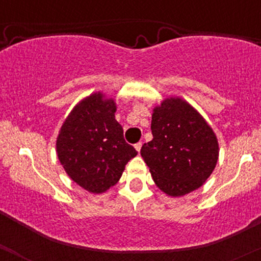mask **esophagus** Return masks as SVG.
I'll return each instance as SVG.
<instances>
[{"label":"esophagus","instance_id":"obj_1","mask_svg":"<svg viewBox=\"0 0 261 261\" xmlns=\"http://www.w3.org/2000/svg\"><path fill=\"white\" fill-rule=\"evenodd\" d=\"M134 147H135V149H136L137 152H140V151H141V147H142V143H141V142H137L136 145L134 146Z\"/></svg>","mask_w":261,"mask_h":261}]
</instances>
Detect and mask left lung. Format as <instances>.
Segmentation results:
<instances>
[{"mask_svg": "<svg viewBox=\"0 0 261 261\" xmlns=\"http://www.w3.org/2000/svg\"><path fill=\"white\" fill-rule=\"evenodd\" d=\"M153 139L141 148L154 184L179 197L199 189L218 161V141L207 121L193 106L169 97L153 108Z\"/></svg>", "mask_w": 261, "mask_h": 261, "instance_id": "1", "label": "left lung"}]
</instances>
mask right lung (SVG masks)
I'll return each instance as SVG.
<instances>
[{
  "instance_id": "obj_1",
  "label": "right lung",
  "mask_w": 261,
  "mask_h": 261,
  "mask_svg": "<svg viewBox=\"0 0 261 261\" xmlns=\"http://www.w3.org/2000/svg\"><path fill=\"white\" fill-rule=\"evenodd\" d=\"M115 112L113 98L92 93L73 107L56 139V153L65 172L89 193L101 194L114 187L137 154L124 140Z\"/></svg>"
}]
</instances>
